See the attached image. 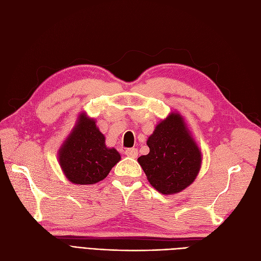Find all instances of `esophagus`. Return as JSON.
Returning a JSON list of instances; mask_svg holds the SVG:
<instances>
[{
	"label": "esophagus",
	"mask_w": 261,
	"mask_h": 261,
	"mask_svg": "<svg viewBox=\"0 0 261 261\" xmlns=\"http://www.w3.org/2000/svg\"><path fill=\"white\" fill-rule=\"evenodd\" d=\"M125 154L129 158H133V159H135L138 155V150L136 148H128L125 150Z\"/></svg>",
	"instance_id": "1"
}]
</instances>
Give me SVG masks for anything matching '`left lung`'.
Segmentation results:
<instances>
[{"label":"left lung","instance_id":"obj_1","mask_svg":"<svg viewBox=\"0 0 261 261\" xmlns=\"http://www.w3.org/2000/svg\"><path fill=\"white\" fill-rule=\"evenodd\" d=\"M147 145L149 153L137 161L154 189L173 195L193 184L201 168L202 153L183 115L174 111L161 120Z\"/></svg>","mask_w":261,"mask_h":261}]
</instances>
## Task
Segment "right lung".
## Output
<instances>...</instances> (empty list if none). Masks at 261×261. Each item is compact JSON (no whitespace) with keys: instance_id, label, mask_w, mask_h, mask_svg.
Masks as SVG:
<instances>
[{"instance_id":"obj_1","label":"right lung","mask_w":261,"mask_h":261,"mask_svg":"<svg viewBox=\"0 0 261 261\" xmlns=\"http://www.w3.org/2000/svg\"><path fill=\"white\" fill-rule=\"evenodd\" d=\"M58 159L70 183L92 185L108 176L121 160V154L115 148L107 147L106 137L99 130L96 120L81 112L59 149Z\"/></svg>"}]
</instances>
